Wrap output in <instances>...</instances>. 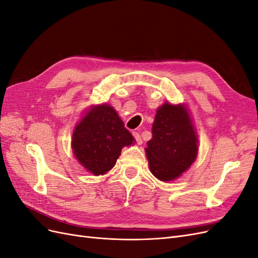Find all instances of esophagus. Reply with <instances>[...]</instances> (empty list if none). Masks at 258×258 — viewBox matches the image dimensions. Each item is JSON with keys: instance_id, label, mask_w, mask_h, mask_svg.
I'll return each instance as SVG.
<instances>
[{"instance_id": "1", "label": "esophagus", "mask_w": 258, "mask_h": 258, "mask_svg": "<svg viewBox=\"0 0 258 258\" xmlns=\"http://www.w3.org/2000/svg\"><path fill=\"white\" fill-rule=\"evenodd\" d=\"M134 137H135V139H136V141H137V143L139 144V145H141L142 144V139H141V136H140L137 131H135L134 134Z\"/></svg>"}]
</instances>
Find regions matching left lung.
Here are the masks:
<instances>
[{"mask_svg":"<svg viewBox=\"0 0 258 258\" xmlns=\"http://www.w3.org/2000/svg\"><path fill=\"white\" fill-rule=\"evenodd\" d=\"M153 137L145 148L152 173L160 181H172L197 157L196 132L183 105L165 103L153 123Z\"/></svg>","mask_w":258,"mask_h":258,"instance_id":"obj_1","label":"left lung"}]
</instances>
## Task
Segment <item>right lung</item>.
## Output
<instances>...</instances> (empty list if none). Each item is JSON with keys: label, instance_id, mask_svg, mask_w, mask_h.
<instances>
[{"label": "right lung", "instance_id": "1", "mask_svg": "<svg viewBox=\"0 0 258 258\" xmlns=\"http://www.w3.org/2000/svg\"><path fill=\"white\" fill-rule=\"evenodd\" d=\"M134 143V137L108 104L97 105L77 123L72 148L75 157L95 175L110 171L123 146Z\"/></svg>", "mask_w": 258, "mask_h": 258}]
</instances>
